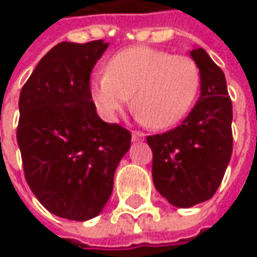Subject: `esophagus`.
Masks as SVG:
<instances>
[{"instance_id":"34e87169","label":"esophagus","mask_w":257,"mask_h":257,"mask_svg":"<svg viewBox=\"0 0 257 257\" xmlns=\"http://www.w3.org/2000/svg\"><path fill=\"white\" fill-rule=\"evenodd\" d=\"M132 139H133V142H142V140H144V133H142V132H133L132 133Z\"/></svg>"}]
</instances>
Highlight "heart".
Here are the masks:
<instances>
[{"mask_svg": "<svg viewBox=\"0 0 257 257\" xmlns=\"http://www.w3.org/2000/svg\"><path fill=\"white\" fill-rule=\"evenodd\" d=\"M200 88V70L187 55L152 47H132L110 60L107 73L91 81V98L104 118L114 121L128 107L153 128L172 127L190 113Z\"/></svg>", "mask_w": 257, "mask_h": 257, "instance_id": "heart-1", "label": "heart"}]
</instances>
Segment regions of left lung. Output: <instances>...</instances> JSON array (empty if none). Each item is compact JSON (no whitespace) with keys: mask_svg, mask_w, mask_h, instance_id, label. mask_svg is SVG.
Here are the masks:
<instances>
[{"mask_svg":"<svg viewBox=\"0 0 257 257\" xmlns=\"http://www.w3.org/2000/svg\"><path fill=\"white\" fill-rule=\"evenodd\" d=\"M190 55L200 70V98L180 125L147 137L154 186L183 209L212 199L233 150L232 100L224 74L203 48Z\"/></svg>","mask_w":257,"mask_h":257,"instance_id":"1","label":"left lung"}]
</instances>
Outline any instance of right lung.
<instances>
[{
	"label": "right lung",
	"mask_w": 257,
	"mask_h": 257,
	"mask_svg": "<svg viewBox=\"0 0 257 257\" xmlns=\"http://www.w3.org/2000/svg\"><path fill=\"white\" fill-rule=\"evenodd\" d=\"M108 43H60L35 67L20 93L17 143L25 180L58 217H95L113 192L114 172L132 133L95 111L90 74Z\"/></svg>",
	"instance_id": "add662e5"
}]
</instances>
